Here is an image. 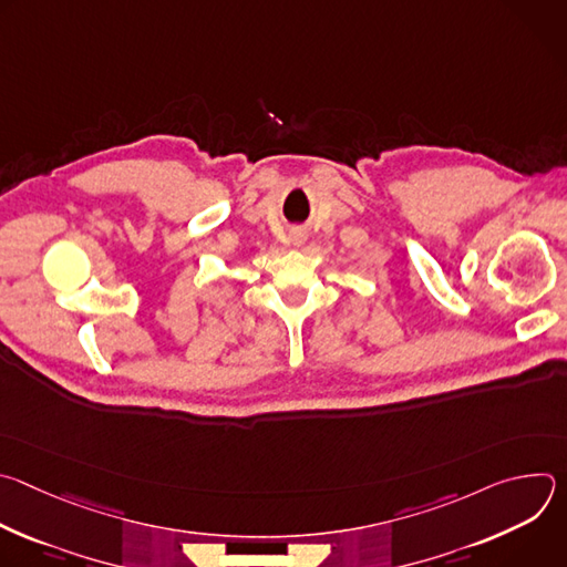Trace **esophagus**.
<instances>
[{"label": "esophagus", "instance_id": "34e87169", "mask_svg": "<svg viewBox=\"0 0 567 567\" xmlns=\"http://www.w3.org/2000/svg\"><path fill=\"white\" fill-rule=\"evenodd\" d=\"M293 241H296V245H300V241H302V235H300V233H293Z\"/></svg>", "mask_w": 567, "mask_h": 567}]
</instances>
